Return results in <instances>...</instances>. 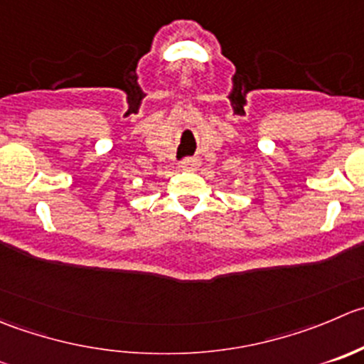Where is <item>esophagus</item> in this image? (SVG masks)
I'll return each instance as SVG.
<instances>
[{
  "label": "esophagus",
  "instance_id": "obj_1",
  "mask_svg": "<svg viewBox=\"0 0 364 364\" xmlns=\"http://www.w3.org/2000/svg\"><path fill=\"white\" fill-rule=\"evenodd\" d=\"M181 167L185 168V171H197V168L200 167V160L197 156L185 158V160L181 161Z\"/></svg>",
  "mask_w": 364,
  "mask_h": 364
}]
</instances>
